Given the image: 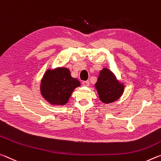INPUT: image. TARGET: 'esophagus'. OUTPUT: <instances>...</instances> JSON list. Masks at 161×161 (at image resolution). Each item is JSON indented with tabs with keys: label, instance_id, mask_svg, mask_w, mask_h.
<instances>
[{
	"label": "esophagus",
	"instance_id": "34e87169",
	"mask_svg": "<svg viewBox=\"0 0 161 161\" xmlns=\"http://www.w3.org/2000/svg\"><path fill=\"white\" fill-rule=\"evenodd\" d=\"M82 84L84 86H88L89 85H90V83H89L88 80H84L82 82Z\"/></svg>",
	"mask_w": 161,
	"mask_h": 161
}]
</instances>
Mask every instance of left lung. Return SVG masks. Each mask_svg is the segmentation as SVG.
<instances>
[{
    "label": "left lung",
    "mask_w": 161,
    "mask_h": 161,
    "mask_svg": "<svg viewBox=\"0 0 161 161\" xmlns=\"http://www.w3.org/2000/svg\"><path fill=\"white\" fill-rule=\"evenodd\" d=\"M100 100L105 103L114 102L121 96L124 90L123 84L118 82L113 73L108 68H103L96 83Z\"/></svg>",
    "instance_id": "8db88e82"
}]
</instances>
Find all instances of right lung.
I'll list each match as a JSON object with an SVG mask.
<instances>
[{
  "instance_id": "obj_1",
  "label": "right lung",
  "mask_w": 161,
  "mask_h": 161,
  "mask_svg": "<svg viewBox=\"0 0 161 161\" xmlns=\"http://www.w3.org/2000/svg\"><path fill=\"white\" fill-rule=\"evenodd\" d=\"M80 86L76 78L71 77L66 68L48 70L41 84V92L43 98L53 105H65L73 90Z\"/></svg>"
}]
</instances>
